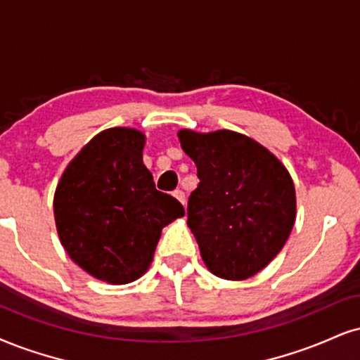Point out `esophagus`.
<instances>
[{
	"label": "esophagus",
	"mask_w": 360,
	"mask_h": 360,
	"mask_svg": "<svg viewBox=\"0 0 360 360\" xmlns=\"http://www.w3.org/2000/svg\"><path fill=\"white\" fill-rule=\"evenodd\" d=\"M173 197H175L176 200H179L181 205L185 207V193L181 192V190H175V192H173Z\"/></svg>",
	"instance_id": "obj_1"
}]
</instances>
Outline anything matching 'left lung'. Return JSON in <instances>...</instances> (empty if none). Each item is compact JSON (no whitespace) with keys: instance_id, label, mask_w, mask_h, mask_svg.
Instances as JSON below:
<instances>
[{"instance_id":"8db88e82","label":"left lung","mask_w":360,"mask_h":360,"mask_svg":"<svg viewBox=\"0 0 360 360\" xmlns=\"http://www.w3.org/2000/svg\"><path fill=\"white\" fill-rule=\"evenodd\" d=\"M184 152L200 184L188 198V227L203 264L227 281L267 267L295 224V187L283 163L264 145L232 130H180Z\"/></svg>"}]
</instances>
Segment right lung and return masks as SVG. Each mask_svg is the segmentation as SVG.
<instances>
[{
	"label": "right lung",
	"mask_w": 360,
	"mask_h": 360,
	"mask_svg": "<svg viewBox=\"0 0 360 360\" xmlns=\"http://www.w3.org/2000/svg\"><path fill=\"white\" fill-rule=\"evenodd\" d=\"M145 140L135 128L100 131L65 168L53 198L66 254L91 277L113 285L140 278L162 229L185 215L176 198L155 188L143 165Z\"/></svg>",
	"instance_id": "right-lung-1"
}]
</instances>
